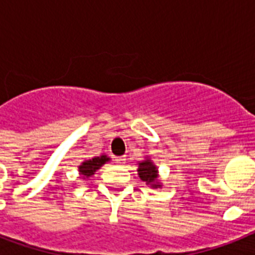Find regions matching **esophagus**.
Returning a JSON list of instances; mask_svg holds the SVG:
<instances>
[{
    "instance_id": "1",
    "label": "esophagus",
    "mask_w": 255,
    "mask_h": 255,
    "mask_svg": "<svg viewBox=\"0 0 255 255\" xmlns=\"http://www.w3.org/2000/svg\"><path fill=\"white\" fill-rule=\"evenodd\" d=\"M126 156H119V157H116L115 161L118 164H120V165H123V164H126Z\"/></svg>"
}]
</instances>
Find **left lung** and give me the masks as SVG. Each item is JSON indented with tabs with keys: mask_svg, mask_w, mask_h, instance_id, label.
Returning <instances> with one entry per match:
<instances>
[{
	"mask_svg": "<svg viewBox=\"0 0 255 255\" xmlns=\"http://www.w3.org/2000/svg\"><path fill=\"white\" fill-rule=\"evenodd\" d=\"M137 174H139L140 180H143L147 185L156 189V188H161L163 182L159 178V169L151 157H144L143 161L137 163Z\"/></svg>",
	"mask_w": 255,
	"mask_h": 255,
	"instance_id": "left-lung-1",
	"label": "left lung"
}]
</instances>
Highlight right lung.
Segmentation results:
<instances>
[{
  "mask_svg": "<svg viewBox=\"0 0 255 255\" xmlns=\"http://www.w3.org/2000/svg\"><path fill=\"white\" fill-rule=\"evenodd\" d=\"M110 157L107 155H100L95 156L92 159L85 160L83 163L78 167V170H79V174H81L82 178H88L91 177L92 174H95V172L98 169H100V167H103L104 164L110 161Z\"/></svg>",
  "mask_w": 255,
  "mask_h": 255,
  "instance_id": "obj_1",
  "label": "right lung"
}]
</instances>
